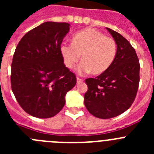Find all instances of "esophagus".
Masks as SVG:
<instances>
[{"mask_svg": "<svg viewBox=\"0 0 154 154\" xmlns=\"http://www.w3.org/2000/svg\"><path fill=\"white\" fill-rule=\"evenodd\" d=\"M77 79V82H78V83L82 82H83V79L81 78H79V77H77V79Z\"/></svg>", "mask_w": 154, "mask_h": 154, "instance_id": "obj_1", "label": "esophagus"}]
</instances>
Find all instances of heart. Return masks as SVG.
Here are the masks:
<instances>
[{"mask_svg":"<svg viewBox=\"0 0 154 154\" xmlns=\"http://www.w3.org/2000/svg\"><path fill=\"white\" fill-rule=\"evenodd\" d=\"M117 52L114 38L97 30L86 28L73 35L72 44L64 42L60 46V53L65 65L72 69L79 61L77 68L79 74L90 72L98 75L106 71L112 65Z\"/></svg>","mask_w":154,"mask_h":154,"instance_id":"1","label":"heart"}]
</instances>
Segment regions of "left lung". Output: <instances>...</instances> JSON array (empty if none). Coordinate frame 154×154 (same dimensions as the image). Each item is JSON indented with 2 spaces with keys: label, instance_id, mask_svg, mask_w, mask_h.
<instances>
[{
  "label": "left lung",
  "instance_id": "obj_1",
  "mask_svg": "<svg viewBox=\"0 0 154 154\" xmlns=\"http://www.w3.org/2000/svg\"><path fill=\"white\" fill-rule=\"evenodd\" d=\"M106 29L116 42V55L106 71L85 79L88 90L84 96L88 111L100 119L115 117L130 108L140 82V66L135 49L120 34Z\"/></svg>",
  "mask_w": 154,
  "mask_h": 154
}]
</instances>
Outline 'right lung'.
<instances>
[{"mask_svg":"<svg viewBox=\"0 0 154 154\" xmlns=\"http://www.w3.org/2000/svg\"><path fill=\"white\" fill-rule=\"evenodd\" d=\"M70 24L42 23L23 36L11 63V84L21 108L37 118L52 117L65 103V95L76 84L60 53Z\"/></svg>","mask_w":154,"mask_h":154,"instance_id":"obj_1","label":"right lung"}]
</instances>
